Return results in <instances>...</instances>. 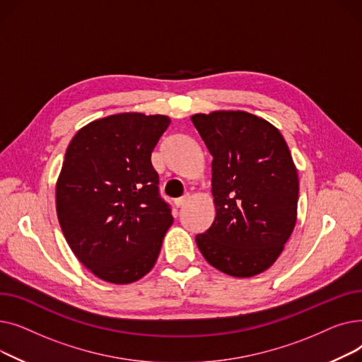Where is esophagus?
Listing matches in <instances>:
<instances>
[{"mask_svg": "<svg viewBox=\"0 0 362 362\" xmlns=\"http://www.w3.org/2000/svg\"><path fill=\"white\" fill-rule=\"evenodd\" d=\"M189 198H191V197H189V195H185V197H182V198H177V199H175V204H176V206L177 208H180V206H183L187 201H189Z\"/></svg>", "mask_w": 362, "mask_h": 362, "instance_id": "obj_1", "label": "esophagus"}]
</instances>
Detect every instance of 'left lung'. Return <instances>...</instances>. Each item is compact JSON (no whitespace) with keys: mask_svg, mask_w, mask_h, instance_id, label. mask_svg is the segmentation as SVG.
Wrapping results in <instances>:
<instances>
[{"mask_svg":"<svg viewBox=\"0 0 362 362\" xmlns=\"http://www.w3.org/2000/svg\"><path fill=\"white\" fill-rule=\"evenodd\" d=\"M213 156L216 218L195 240L214 269L233 277L267 270L291 238L299 179L277 127L246 111L191 117Z\"/></svg>","mask_w":362,"mask_h":362,"instance_id":"8db88e82","label":"left lung"}]
</instances>
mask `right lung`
Listing matches in <instances>:
<instances>
[{
  "mask_svg": "<svg viewBox=\"0 0 362 362\" xmlns=\"http://www.w3.org/2000/svg\"><path fill=\"white\" fill-rule=\"evenodd\" d=\"M120 112L83 126L67 146L55 205L73 254L97 277L127 284L151 272L173 223L151 154L170 124Z\"/></svg>",
  "mask_w": 362,
  "mask_h": 362,
  "instance_id": "right-lung-1",
  "label": "right lung"
}]
</instances>
